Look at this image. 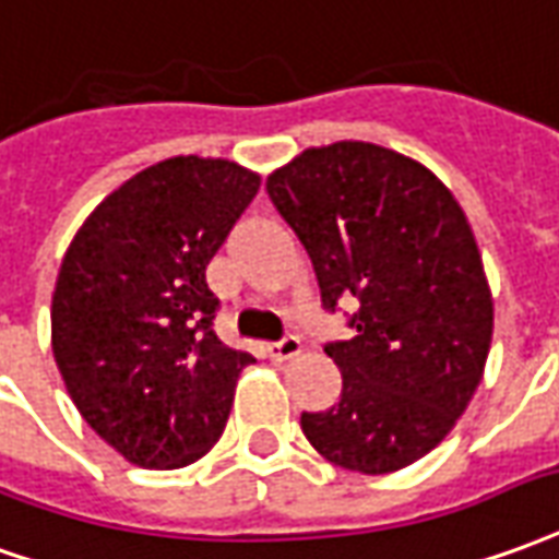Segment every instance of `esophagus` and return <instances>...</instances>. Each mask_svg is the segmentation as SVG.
I'll return each mask as SVG.
<instances>
[{"label":"esophagus","instance_id":"esophagus-1","mask_svg":"<svg viewBox=\"0 0 559 559\" xmlns=\"http://www.w3.org/2000/svg\"><path fill=\"white\" fill-rule=\"evenodd\" d=\"M299 350H302L299 335H284V338H278L275 345H269V357H272V360H293Z\"/></svg>","mask_w":559,"mask_h":559}]
</instances>
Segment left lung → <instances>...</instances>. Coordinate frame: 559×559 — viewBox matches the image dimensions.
<instances>
[{"label": "left lung", "mask_w": 559, "mask_h": 559, "mask_svg": "<svg viewBox=\"0 0 559 559\" xmlns=\"http://www.w3.org/2000/svg\"><path fill=\"white\" fill-rule=\"evenodd\" d=\"M266 193L314 266L320 306L347 318L326 342L342 396L302 412L330 463L384 475L429 454L481 384L493 299L469 221L415 159L369 142L308 147L272 171Z\"/></svg>", "instance_id": "8db88e82"}]
</instances>
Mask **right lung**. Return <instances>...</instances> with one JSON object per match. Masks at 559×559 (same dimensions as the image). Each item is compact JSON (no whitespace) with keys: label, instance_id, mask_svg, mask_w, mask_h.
Wrapping results in <instances>:
<instances>
[{"label":"right lung","instance_id":"right-lung-1","mask_svg":"<svg viewBox=\"0 0 559 559\" xmlns=\"http://www.w3.org/2000/svg\"><path fill=\"white\" fill-rule=\"evenodd\" d=\"M260 190L229 159L171 157L90 214L62 257L50 342L81 417L135 466L209 454L253 357L214 333L205 269Z\"/></svg>","mask_w":559,"mask_h":559}]
</instances>
